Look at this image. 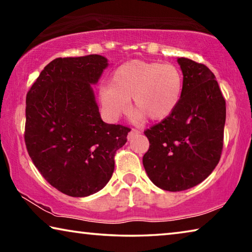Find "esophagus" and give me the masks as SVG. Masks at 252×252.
Listing matches in <instances>:
<instances>
[{
    "label": "esophagus",
    "instance_id": "obj_1",
    "mask_svg": "<svg viewBox=\"0 0 252 252\" xmlns=\"http://www.w3.org/2000/svg\"><path fill=\"white\" fill-rule=\"evenodd\" d=\"M139 134H140V131H139V130L132 129V130L129 132V134H127V140H132V139L134 138V136L139 135Z\"/></svg>",
    "mask_w": 252,
    "mask_h": 252
}]
</instances>
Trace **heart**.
Instances as JSON below:
<instances>
[{
    "label": "heart",
    "instance_id": "heart-1",
    "mask_svg": "<svg viewBox=\"0 0 252 252\" xmlns=\"http://www.w3.org/2000/svg\"><path fill=\"white\" fill-rule=\"evenodd\" d=\"M183 93V75L179 67L159 62L132 60L112 74V83L101 88L100 99L106 116L112 120L130 108V97L139 108L135 120L149 116L162 120L174 112Z\"/></svg>",
    "mask_w": 252,
    "mask_h": 252
}]
</instances>
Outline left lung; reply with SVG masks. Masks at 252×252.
<instances>
[{"label":"left lung","mask_w":252,"mask_h":252,"mask_svg":"<svg viewBox=\"0 0 252 252\" xmlns=\"http://www.w3.org/2000/svg\"><path fill=\"white\" fill-rule=\"evenodd\" d=\"M183 93L174 112L144 131L150 148L143 167L150 180L167 191L201 183L218 164L223 147L225 101L208 67L178 58Z\"/></svg>","instance_id":"1"}]
</instances>
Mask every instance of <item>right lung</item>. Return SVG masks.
<instances>
[{
    "label": "right lung",
    "instance_id": "right-lung-1",
    "mask_svg": "<svg viewBox=\"0 0 252 252\" xmlns=\"http://www.w3.org/2000/svg\"><path fill=\"white\" fill-rule=\"evenodd\" d=\"M102 55L58 58L27 94L25 144L51 186L70 197H88L112 177L114 153L129 127L102 121L92 85L108 67Z\"/></svg>",
    "mask_w": 252,
    "mask_h": 252
}]
</instances>
